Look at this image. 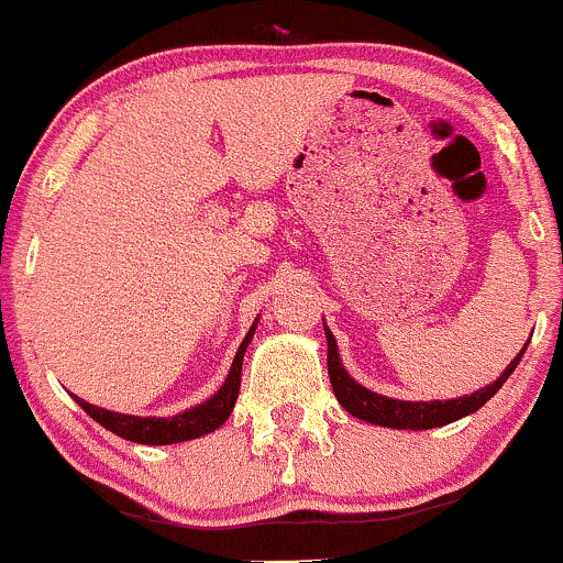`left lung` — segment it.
<instances>
[{"label": "left lung", "mask_w": 563, "mask_h": 563, "mask_svg": "<svg viewBox=\"0 0 563 563\" xmlns=\"http://www.w3.org/2000/svg\"><path fill=\"white\" fill-rule=\"evenodd\" d=\"M325 342H329L331 387L339 404L344 406V411H350L352 417L363 419V422L379 424V428H395V430L441 428V424L456 422V419L478 411L481 406H484L486 400H489L492 395L508 382V376L516 372L518 361H521L523 352H527V347H523L516 357H512L510 366L492 382V385L481 387V390H475L473 395H462V398H454V400H395V398H387V395L366 390V387L357 385V382L344 372L342 361H339L336 339H333V333L329 329H325Z\"/></svg>", "instance_id": "obj_1"}]
</instances>
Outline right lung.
Wrapping results in <instances>:
<instances>
[{
  "mask_svg": "<svg viewBox=\"0 0 563 563\" xmlns=\"http://www.w3.org/2000/svg\"><path fill=\"white\" fill-rule=\"evenodd\" d=\"M253 331H256V323L251 325L249 336H245L243 344L238 347L230 374H227L219 393L211 395L206 404L195 406V409L176 413V417H131V413L98 409V406H92L82 398H77V404L82 406L98 424H103V428L114 432V435L133 443H146V446H168V443H181L191 441V438L208 435V432L221 428L234 409V400H238L240 393V374H243V355L253 339Z\"/></svg>",
  "mask_w": 563,
  "mask_h": 563,
  "instance_id": "1",
  "label": "right lung"
}]
</instances>
